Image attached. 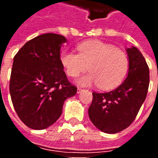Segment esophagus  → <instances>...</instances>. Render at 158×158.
I'll return each instance as SVG.
<instances>
[{"label": "esophagus", "instance_id": "esophagus-1", "mask_svg": "<svg viewBox=\"0 0 158 158\" xmlns=\"http://www.w3.org/2000/svg\"><path fill=\"white\" fill-rule=\"evenodd\" d=\"M83 90H84V89H81V88H79V87H78V93H80L81 91H83Z\"/></svg>", "mask_w": 158, "mask_h": 158}]
</instances>
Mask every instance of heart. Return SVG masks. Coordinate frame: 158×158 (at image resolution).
<instances>
[{"label":"heart","mask_w":158,"mask_h":158,"mask_svg":"<svg viewBox=\"0 0 158 158\" xmlns=\"http://www.w3.org/2000/svg\"><path fill=\"white\" fill-rule=\"evenodd\" d=\"M79 53L64 51L60 61L70 77H77L88 69L78 83L88 86L98 85L102 89H113L122 82L129 71V57L113 45L100 40H88L77 45Z\"/></svg>","instance_id":"1"}]
</instances>
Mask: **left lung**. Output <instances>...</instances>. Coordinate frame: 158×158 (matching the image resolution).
<instances>
[{"label":"left lung","mask_w":158,"mask_h":158,"mask_svg":"<svg viewBox=\"0 0 158 158\" xmlns=\"http://www.w3.org/2000/svg\"><path fill=\"white\" fill-rule=\"evenodd\" d=\"M129 73L120 85L108 92H93L89 117L102 132L115 134L128 128L146 100L150 82L149 68L138 49H127Z\"/></svg>","instance_id":"obj_1"}]
</instances>
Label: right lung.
Segmentation results:
<instances>
[{"label": "right lung", "instance_id": "add662e5", "mask_svg": "<svg viewBox=\"0 0 158 158\" xmlns=\"http://www.w3.org/2000/svg\"><path fill=\"white\" fill-rule=\"evenodd\" d=\"M64 36L48 33L30 40L13 58L10 95L19 118L33 129H44L59 118L66 99L77 92L60 61Z\"/></svg>", "mask_w": 158, "mask_h": 158}]
</instances>
